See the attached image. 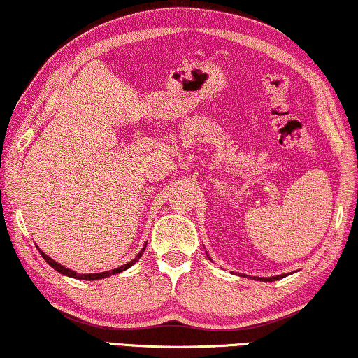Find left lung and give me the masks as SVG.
I'll return each mask as SVG.
<instances>
[{"label": "left lung", "mask_w": 358, "mask_h": 358, "mask_svg": "<svg viewBox=\"0 0 358 358\" xmlns=\"http://www.w3.org/2000/svg\"><path fill=\"white\" fill-rule=\"evenodd\" d=\"M281 278H284V274H278V276H271V278H257V276H253V279H260V281H268V282L276 281V279H281Z\"/></svg>", "instance_id": "1"}]
</instances>
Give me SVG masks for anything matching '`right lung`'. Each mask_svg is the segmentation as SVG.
<instances>
[{
  "label": "right lung",
  "instance_id": "obj_1",
  "mask_svg": "<svg viewBox=\"0 0 358 358\" xmlns=\"http://www.w3.org/2000/svg\"><path fill=\"white\" fill-rule=\"evenodd\" d=\"M145 247H147V243H145L143 245V248L141 252H138V255L134 258L132 262H129L127 265H122V266H119V268H116V269H110V271H103V273H92V274H79V273H76V271H72V269H69V268H64L63 265H59V263H56L53 258H50L48 255H46V253H43L40 250V255L43 257V260L48 263V265L51 266V268H55L56 271L58 273H61V274H64V276H69V278H76V279H84V281H95V279H103V278H108V276H111V274H117V273H121V271H126L127 268H131L134 263H136L137 260H141V257H142V253H143V250H145Z\"/></svg>",
  "mask_w": 358,
  "mask_h": 358
}]
</instances>
